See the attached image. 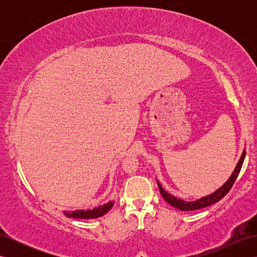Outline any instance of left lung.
I'll use <instances>...</instances> for the list:
<instances>
[{
	"label": "left lung",
	"instance_id": "8db88e82",
	"mask_svg": "<svg viewBox=\"0 0 257 257\" xmlns=\"http://www.w3.org/2000/svg\"><path fill=\"white\" fill-rule=\"evenodd\" d=\"M244 158H245V150H243L242 156H241V158H239V160L237 162L235 169H234V171L232 172L231 177L228 178L227 181L224 184H223L221 188L215 190L214 192L209 194V195H205V196H203V198H201L199 200H195V201H190V202L183 201L181 199L176 198V196L170 194V193H168L165 189H162L161 184L157 181L162 198L165 199V201H167L169 204L174 206V207H177L178 210H181V211H194V210L203 209V207L214 204V203H216L217 201H220L221 199L224 198V196L227 194L228 191L231 190L232 185L234 184V182H235V180L238 176L239 171H241Z\"/></svg>",
	"mask_w": 257,
	"mask_h": 257
}]
</instances>
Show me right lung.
<instances>
[{"label":"right lung","instance_id":"add662e5","mask_svg":"<svg viewBox=\"0 0 257 257\" xmlns=\"http://www.w3.org/2000/svg\"><path fill=\"white\" fill-rule=\"evenodd\" d=\"M113 203V201H109L108 203L97 206L92 210H76L72 212L64 211V214L67 217H73V219H96V217L105 215L111 209Z\"/></svg>","mask_w":257,"mask_h":257}]
</instances>
